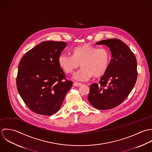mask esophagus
Here are the masks:
<instances>
[{
  "label": "esophagus",
  "instance_id": "obj_1",
  "mask_svg": "<svg viewBox=\"0 0 152 152\" xmlns=\"http://www.w3.org/2000/svg\"><path fill=\"white\" fill-rule=\"evenodd\" d=\"M82 83H81L75 82H74V83H73V86H79L82 85Z\"/></svg>",
  "mask_w": 152,
  "mask_h": 152
}]
</instances>
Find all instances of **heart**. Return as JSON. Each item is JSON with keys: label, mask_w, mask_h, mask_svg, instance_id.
Instances as JSON below:
<instances>
[{"label": "heart", "mask_w": 152, "mask_h": 152, "mask_svg": "<svg viewBox=\"0 0 152 152\" xmlns=\"http://www.w3.org/2000/svg\"><path fill=\"white\" fill-rule=\"evenodd\" d=\"M110 59V53L107 49L82 45L72 48L70 55H61L58 63L61 69L67 74L73 73L80 64L82 68L74 74L73 78L86 80L93 75L94 77L103 75L109 67Z\"/></svg>", "instance_id": "1"}]
</instances>
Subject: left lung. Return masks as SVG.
<instances>
[{
  "label": "left lung",
  "mask_w": 152,
  "mask_h": 152,
  "mask_svg": "<svg viewBox=\"0 0 152 152\" xmlns=\"http://www.w3.org/2000/svg\"><path fill=\"white\" fill-rule=\"evenodd\" d=\"M96 44L108 46L112 59L99 83L91 85L88 99L96 109H110L121 104L132 91L137 77L136 59L119 39H109Z\"/></svg>",
  "instance_id": "1"
}]
</instances>
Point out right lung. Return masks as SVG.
Returning a JSON list of instances; mask_svg holds the SVG:
<instances>
[{"instance_id":"obj_1","label":"right lung","mask_w":152,"mask_h":152,"mask_svg":"<svg viewBox=\"0 0 152 152\" xmlns=\"http://www.w3.org/2000/svg\"><path fill=\"white\" fill-rule=\"evenodd\" d=\"M64 42L45 41L28 51L19 64L18 92L33 112L45 116L56 113L72 82L65 80L58 58L66 46Z\"/></svg>"}]
</instances>
